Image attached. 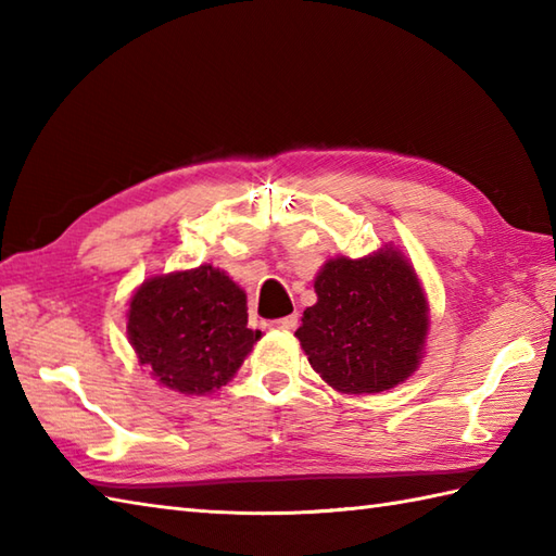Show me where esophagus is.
<instances>
[{"label":"esophagus","instance_id":"1","mask_svg":"<svg viewBox=\"0 0 556 556\" xmlns=\"http://www.w3.org/2000/svg\"><path fill=\"white\" fill-rule=\"evenodd\" d=\"M296 325H299V315H287V317H281V320H271L269 323V327L271 329H296Z\"/></svg>","mask_w":556,"mask_h":556}]
</instances>
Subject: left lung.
Masks as SVG:
<instances>
[{"label": "left lung", "mask_w": 556, "mask_h": 556, "mask_svg": "<svg viewBox=\"0 0 556 556\" xmlns=\"http://www.w3.org/2000/svg\"><path fill=\"white\" fill-rule=\"evenodd\" d=\"M317 303L296 329L313 370L344 394H377L416 372L428 337V301L404 253L384 245L334 257L315 277Z\"/></svg>", "instance_id": "left-lung-1"}]
</instances>
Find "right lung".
I'll use <instances>...</instances> for the list:
<instances>
[{"label":"right lung","instance_id":"obj_1","mask_svg":"<svg viewBox=\"0 0 556 556\" xmlns=\"http://www.w3.org/2000/svg\"><path fill=\"white\" fill-rule=\"evenodd\" d=\"M128 341L162 387L210 394L241 368L260 329L248 327L245 293L212 265L150 277L128 303Z\"/></svg>","mask_w":556,"mask_h":556}]
</instances>
